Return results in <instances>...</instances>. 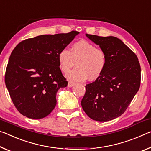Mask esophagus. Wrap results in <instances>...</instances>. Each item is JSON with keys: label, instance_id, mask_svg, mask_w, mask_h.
I'll return each instance as SVG.
<instances>
[{"label": "esophagus", "instance_id": "34e87169", "mask_svg": "<svg viewBox=\"0 0 151 151\" xmlns=\"http://www.w3.org/2000/svg\"><path fill=\"white\" fill-rule=\"evenodd\" d=\"M75 85V83L71 82V81H69L68 83V87H70H70H73Z\"/></svg>", "mask_w": 151, "mask_h": 151}]
</instances>
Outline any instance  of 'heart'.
I'll list each match as a JSON object with an SVG mask.
<instances>
[{
  "label": "heart",
  "mask_w": 151,
  "mask_h": 151,
  "mask_svg": "<svg viewBox=\"0 0 151 151\" xmlns=\"http://www.w3.org/2000/svg\"><path fill=\"white\" fill-rule=\"evenodd\" d=\"M60 68L67 73L76 63V68L66 74L72 81H85L99 78L104 73L107 63L106 54L101 49L86 40H80L72 45L71 51L62 49L58 54Z\"/></svg>",
  "instance_id": "heart-1"
}]
</instances>
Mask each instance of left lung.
<instances>
[{"label": "left lung", "instance_id": "8db88e82", "mask_svg": "<svg viewBox=\"0 0 151 151\" xmlns=\"http://www.w3.org/2000/svg\"><path fill=\"white\" fill-rule=\"evenodd\" d=\"M106 54L104 73L85 86L81 106L93 120L107 122L120 116L138 92L140 66L136 55L119 38L86 34Z\"/></svg>", "mask_w": 151, "mask_h": 151}]
</instances>
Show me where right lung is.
I'll list each match as a JSON object with an SVG mask.
<instances>
[{
    "label": "right lung",
    "instance_id": "add662e5",
    "mask_svg": "<svg viewBox=\"0 0 151 151\" xmlns=\"http://www.w3.org/2000/svg\"><path fill=\"white\" fill-rule=\"evenodd\" d=\"M79 32L41 35L20 42L14 48L5 73V85L19 111L42 119L56 105V93L68 82L60 69L58 54Z\"/></svg>",
    "mask_w": 151,
    "mask_h": 151
}]
</instances>
